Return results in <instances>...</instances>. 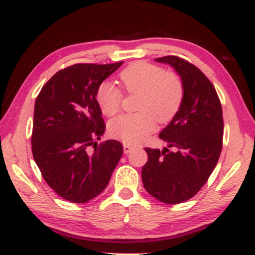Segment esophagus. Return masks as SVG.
<instances>
[{
	"label": "esophagus",
	"mask_w": 255,
	"mask_h": 255,
	"mask_svg": "<svg viewBox=\"0 0 255 255\" xmlns=\"http://www.w3.org/2000/svg\"><path fill=\"white\" fill-rule=\"evenodd\" d=\"M123 146H124V152H125V154H128V153L131 150V148H132V146H131L130 144H127V143H124Z\"/></svg>",
	"instance_id": "34e87169"
}]
</instances>
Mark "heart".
Segmentation results:
<instances>
[{
	"instance_id": "1",
	"label": "heart",
	"mask_w": 255,
	"mask_h": 255,
	"mask_svg": "<svg viewBox=\"0 0 255 255\" xmlns=\"http://www.w3.org/2000/svg\"><path fill=\"white\" fill-rule=\"evenodd\" d=\"M125 89L138 93L135 114H124L112 119L109 130L115 137L127 143L145 139L155 127L171 122L182 105L184 86L173 72L164 73L162 67L146 62H137L120 73ZM97 100L106 116H114L120 109L123 93L110 83H103L98 90Z\"/></svg>"
}]
</instances>
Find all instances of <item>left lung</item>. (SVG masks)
<instances>
[{"label": "left lung", "mask_w": 255, "mask_h": 255, "mask_svg": "<svg viewBox=\"0 0 255 255\" xmlns=\"http://www.w3.org/2000/svg\"><path fill=\"white\" fill-rule=\"evenodd\" d=\"M155 60L174 68L184 97L178 114L158 135L167 147L145 148L148 159L141 180L150 196L174 205L195 196L213 173L223 146V110L214 85L199 68L176 56Z\"/></svg>", "instance_id": "8db88e82"}]
</instances>
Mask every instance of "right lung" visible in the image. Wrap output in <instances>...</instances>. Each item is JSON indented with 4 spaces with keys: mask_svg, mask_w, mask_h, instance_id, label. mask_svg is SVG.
<instances>
[{
    "mask_svg": "<svg viewBox=\"0 0 255 255\" xmlns=\"http://www.w3.org/2000/svg\"><path fill=\"white\" fill-rule=\"evenodd\" d=\"M123 63L64 68L42 86L36 99L34 162L47 184L65 200L84 204L100 195L122 157L120 141H96L106 130L96 98L102 82Z\"/></svg>",
    "mask_w": 255,
    "mask_h": 255,
    "instance_id": "right-lung-1",
    "label": "right lung"
}]
</instances>
